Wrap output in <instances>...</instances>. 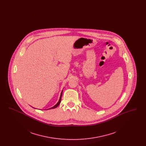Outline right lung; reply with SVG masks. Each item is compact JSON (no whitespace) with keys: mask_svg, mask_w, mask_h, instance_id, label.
<instances>
[{"mask_svg":"<svg viewBox=\"0 0 146 146\" xmlns=\"http://www.w3.org/2000/svg\"><path fill=\"white\" fill-rule=\"evenodd\" d=\"M62 91L61 92V96H60V100H59V101H58V102H57V104L55 105L54 107H51V108H49L48 110H50V109H54V108H56L60 104V102H61V97H62Z\"/></svg>","mask_w":146,"mask_h":146,"instance_id":"add662e5","label":"right lung"}]
</instances>
